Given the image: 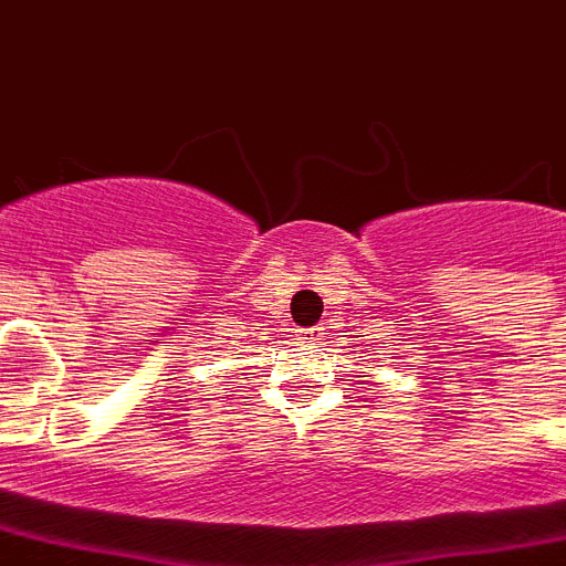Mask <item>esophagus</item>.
<instances>
[{
	"instance_id": "34e87169",
	"label": "esophagus",
	"mask_w": 566,
	"mask_h": 566,
	"mask_svg": "<svg viewBox=\"0 0 566 566\" xmlns=\"http://www.w3.org/2000/svg\"><path fill=\"white\" fill-rule=\"evenodd\" d=\"M319 335H323V332H319V328H308V332H305V337H308V340H317Z\"/></svg>"
}]
</instances>
